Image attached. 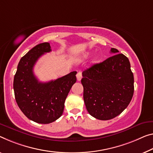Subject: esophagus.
I'll return each mask as SVG.
<instances>
[{"instance_id": "34e87169", "label": "esophagus", "mask_w": 153, "mask_h": 153, "mask_svg": "<svg viewBox=\"0 0 153 153\" xmlns=\"http://www.w3.org/2000/svg\"><path fill=\"white\" fill-rule=\"evenodd\" d=\"M76 79H77V81H80L81 80V79H82V72L81 71L77 72Z\"/></svg>"}]
</instances>
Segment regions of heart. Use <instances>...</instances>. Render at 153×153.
Instances as JSON below:
<instances>
[{"instance_id": "heart-1", "label": "heart", "mask_w": 153, "mask_h": 153, "mask_svg": "<svg viewBox=\"0 0 153 153\" xmlns=\"http://www.w3.org/2000/svg\"><path fill=\"white\" fill-rule=\"evenodd\" d=\"M88 55H86V57H88Z\"/></svg>"}]
</instances>
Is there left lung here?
<instances>
[{
    "label": "left lung",
    "instance_id": "obj_1",
    "mask_svg": "<svg viewBox=\"0 0 153 153\" xmlns=\"http://www.w3.org/2000/svg\"><path fill=\"white\" fill-rule=\"evenodd\" d=\"M116 48L112 55L83 72L81 83L86 109L91 116L108 120L120 114L130 103L134 77L128 59Z\"/></svg>",
    "mask_w": 153,
    "mask_h": 153
}]
</instances>
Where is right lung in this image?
Masks as SVG:
<instances>
[{
  "label": "right lung",
  "mask_w": 153,
  "mask_h": 153,
  "mask_svg": "<svg viewBox=\"0 0 153 153\" xmlns=\"http://www.w3.org/2000/svg\"><path fill=\"white\" fill-rule=\"evenodd\" d=\"M48 42L33 47L21 58L14 76L16 102L26 116L40 124H49L62 116L64 102L76 81L74 71L54 81L42 83L33 73V67L44 53L51 51Z\"/></svg>",
  "instance_id": "add662e5"
}]
</instances>
